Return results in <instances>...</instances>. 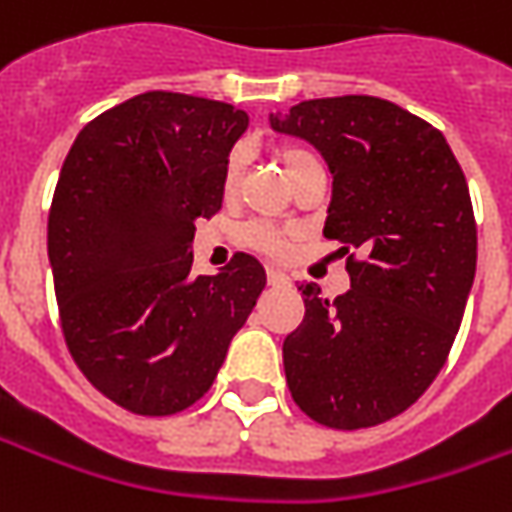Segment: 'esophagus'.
I'll list each match as a JSON object with an SVG mask.
<instances>
[{"mask_svg":"<svg viewBox=\"0 0 512 512\" xmlns=\"http://www.w3.org/2000/svg\"><path fill=\"white\" fill-rule=\"evenodd\" d=\"M266 277H269L271 285H285V283H288V277H285L283 271H277V269L266 271Z\"/></svg>","mask_w":512,"mask_h":512,"instance_id":"obj_1","label":"esophagus"}]
</instances>
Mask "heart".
Segmentation results:
<instances>
[{
    "label": "heart",
    "mask_w": 512,
    "mask_h": 512,
    "mask_svg": "<svg viewBox=\"0 0 512 512\" xmlns=\"http://www.w3.org/2000/svg\"><path fill=\"white\" fill-rule=\"evenodd\" d=\"M280 165H283L285 176L294 179L300 170L319 165V156L314 151H308V148H300V145H285V148H280ZM243 170H246V151L235 148L227 156V165H224V193L227 196H232L238 190ZM246 243L260 249V252H266V255H285L288 252V232L269 227V224H252L246 229Z\"/></svg>",
    "instance_id": "heart-1"
}]
</instances>
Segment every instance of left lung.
Instances as JSON below:
<instances>
[{
	"label": "left lung",
	"instance_id": "8db88e82",
	"mask_svg": "<svg viewBox=\"0 0 512 512\" xmlns=\"http://www.w3.org/2000/svg\"><path fill=\"white\" fill-rule=\"evenodd\" d=\"M269 123L325 156V238L364 255L333 302L300 285L305 319L283 342L291 398L330 429L378 426L429 389L460 330L476 274L465 173L434 125L381 97L305 100Z\"/></svg>",
	"mask_w": 512,
	"mask_h": 512
}]
</instances>
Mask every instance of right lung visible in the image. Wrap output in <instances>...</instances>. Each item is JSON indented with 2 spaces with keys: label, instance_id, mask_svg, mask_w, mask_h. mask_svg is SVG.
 Segmentation results:
<instances>
[{
  "label": "right lung",
  "instance_id": "1",
  "mask_svg": "<svg viewBox=\"0 0 512 512\" xmlns=\"http://www.w3.org/2000/svg\"><path fill=\"white\" fill-rule=\"evenodd\" d=\"M246 125L229 103L145 92L83 125L64 159L47 252L66 347L134 415L193 406L266 285L252 255L204 277L190 252Z\"/></svg>",
  "mask_w": 512,
  "mask_h": 512
}]
</instances>
